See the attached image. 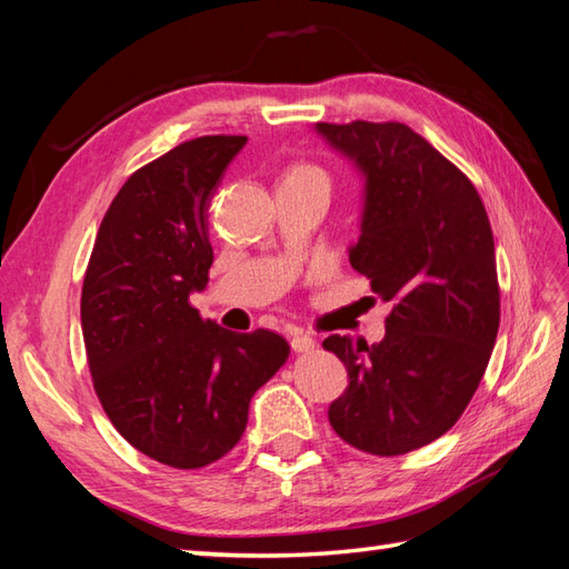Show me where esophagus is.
Returning <instances> with one entry per match:
<instances>
[{"label":"esophagus","mask_w":569,"mask_h":569,"mask_svg":"<svg viewBox=\"0 0 569 569\" xmlns=\"http://www.w3.org/2000/svg\"><path fill=\"white\" fill-rule=\"evenodd\" d=\"M289 343H292V350H295V352H309V350H313V346H317V340H313V338L307 336V333H295L292 340H289Z\"/></svg>","instance_id":"esophagus-1"}]
</instances>
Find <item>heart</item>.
Wrapping results in <instances>:
<instances>
[{
	"instance_id": "1",
	"label": "heart",
	"mask_w": 569,
	"mask_h": 569,
	"mask_svg": "<svg viewBox=\"0 0 569 569\" xmlns=\"http://www.w3.org/2000/svg\"><path fill=\"white\" fill-rule=\"evenodd\" d=\"M284 180H299V182H313L321 184L326 189H331V180H328L326 170H321L319 166H297L287 172Z\"/></svg>"
}]
</instances>
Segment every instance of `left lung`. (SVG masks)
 I'll return each mask as SVG.
<instances>
[{
    "mask_svg": "<svg viewBox=\"0 0 569 569\" xmlns=\"http://www.w3.org/2000/svg\"><path fill=\"white\" fill-rule=\"evenodd\" d=\"M365 180L350 264L395 309L368 346L328 336L348 370L328 421L348 446L403 456L433 443L470 403L499 331L495 236L475 184L409 126L317 123Z\"/></svg>",
    "mask_w": 569,
    "mask_h": 569,
    "instance_id": "1",
    "label": "left lung"
}]
</instances>
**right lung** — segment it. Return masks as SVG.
<instances>
[{
	"mask_svg": "<svg viewBox=\"0 0 569 569\" xmlns=\"http://www.w3.org/2000/svg\"><path fill=\"white\" fill-rule=\"evenodd\" d=\"M246 136H201L136 170L107 209L82 284V336L113 428L178 470L223 458L256 391L289 346L258 328L204 321L189 295L209 282L207 211Z\"/></svg>",
	"mask_w": 569,
	"mask_h": 569,
	"instance_id": "obj_1",
	"label": "right lung"
}]
</instances>
